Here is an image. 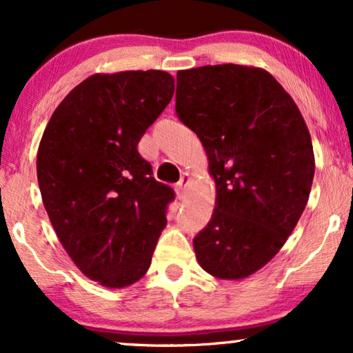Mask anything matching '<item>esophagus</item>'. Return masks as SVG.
Returning a JSON list of instances; mask_svg holds the SVG:
<instances>
[{
  "instance_id": "1",
  "label": "esophagus",
  "mask_w": 353,
  "mask_h": 353,
  "mask_svg": "<svg viewBox=\"0 0 353 353\" xmlns=\"http://www.w3.org/2000/svg\"><path fill=\"white\" fill-rule=\"evenodd\" d=\"M189 181H190V176L188 172H184L181 176V181L177 182V185H176V189H177V196L181 197H184L185 196V192H188V184H189Z\"/></svg>"
}]
</instances>
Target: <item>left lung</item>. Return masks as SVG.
Wrapping results in <instances>:
<instances>
[{
	"label": "left lung",
	"instance_id": "1",
	"mask_svg": "<svg viewBox=\"0 0 353 353\" xmlns=\"http://www.w3.org/2000/svg\"><path fill=\"white\" fill-rule=\"evenodd\" d=\"M176 114L196 132L216 179V209L194 237L201 267L236 281L264 267L292 234L312 188L309 129L272 74L216 64L177 72Z\"/></svg>",
	"mask_w": 353,
	"mask_h": 353
}]
</instances>
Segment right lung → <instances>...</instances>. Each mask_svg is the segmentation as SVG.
Listing matches in <instances>:
<instances>
[{
	"mask_svg": "<svg viewBox=\"0 0 353 353\" xmlns=\"http://www.w3.org/2000/svg\"><path fill=\"white\" fill-rule=\"evenodd\" d=\"M174 94L169 72L89 76L52 112L36 159L59 242L92 281L112 289L148 272L176 197L137 151Z\"/></svg>",
	"mask_w": 353,
	"mask_h": 353,
	"instance_id": "obj_1",
	"label": "right lung"
}]
</instances>
